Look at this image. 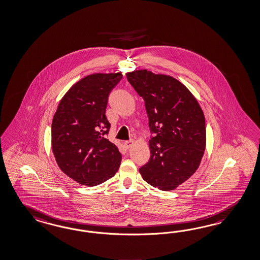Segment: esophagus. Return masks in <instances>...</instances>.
<instances>
[{"mask_svg": "<svg viewBox=\"0 0 260 260\" xmlns=\"http://www.w3.org/2000/svg\"><path fill=\"white\" fill-rule=\"evenodd\" d=\"M134 144L133 140H130V141H124V146L126 147V148H130L132 145Z\"/></svg>", "mask_w": 260, "mask_h": 260, "instance_id": "obj_1", "label": "esophagus"}]
</instances>
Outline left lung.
Wrapping results in <instances>:
<instances>
[{"label":"left lung","mask_w":260,"mask_h":260,"mask_svg":"<svg viewBox=\"0 0 260 260\" xmlns=\"http://www.w3.org/2000/svg\"><path fill=\"white\" fill-rule=\"evenodd\" d=\"M126 77L145 102L154 135L149 141L150 159L140 168L141 177L159 190H174L201 164L206 146L204 114L185 85L171 76L144 69Z\"/></svg>","instance_id":"left-lung-1"}]
</instances>
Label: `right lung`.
Returning <instances> with one entry per match:
<instances>
[{
	"label": "right lung",
	"mask_w": 260,
	"mask_h": 260,
	"mask_svg": "<svg viewBox=\"0 0 260 260\" xmlns=\"http://www.w3.org/2000/svg\"><path fill=\"white\" fill-rule=\"evenodd\" d=\"M120 73L82 79L59 102L52 120V151L59 169L80 184L96 186L114 177L121 161L118 147L106 139L105 109Z\"/></svg>",
	"instance_id": "1"
}]
</instances>
